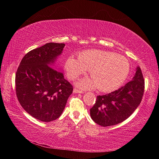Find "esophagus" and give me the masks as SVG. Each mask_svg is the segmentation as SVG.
I'll return each instance as SVG.
<instances>
[{
    "instance_id": "34e87169",
    "label": "esophagus",
    "mask_w": 159,
    "mask_h": 159,
    "mask_svg": "<svg viewBox=\"0 0 159 159\" xmlns=\"http://www.w3.org/2000/svg\"><path fill=\"white\" fill-rule=\"evenodd\" d=\"M74 93H81L82 94V93H83V91L77 89V88H74Z\"/></svg>"
}]
</instances>
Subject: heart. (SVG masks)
I'll return each mask as SVG.
<instances>
[{
    "label": "heart",
    "mask_w": 159,
    "mask_h": 159,
    "mask_svg": "<svg viewBox=\"0 0 159 159\" xmlns=\"http://www.w3.org/2000/svg\"><path fill=\"white\" fill-rule=\"evenodd\" d=\"M64 67L67 76L71 80L90 70L92 79L80 80L77 85L83 89L97 87L102 92L116 90L125 81L130 71V64L125 57L100 50L83 51L79 55V60L69 57Z\"/></svg>",
    "instance_id": "obj_1"
}]
</instances>
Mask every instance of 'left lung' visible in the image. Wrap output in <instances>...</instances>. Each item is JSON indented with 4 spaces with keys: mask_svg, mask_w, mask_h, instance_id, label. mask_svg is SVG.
<instances>
[{
    "mask_svg": "<svg viewBox=\"0 0 159 159\" xmlns=\"http://www.w3.org/2000/svg\"><path fill=\"white\" fill-rule=\"evenodd\" d=\"M144 90L143 74L138 66L133 79L125 85L114 92L97 96L96 102L90 109L91 118L103 127L124 121L139 105Z\"/></svg>",
    "mask_w": 159,
    "mask_h": 159,
    "instance_id": "1",
    "label": "left lung"
}]
</instances>
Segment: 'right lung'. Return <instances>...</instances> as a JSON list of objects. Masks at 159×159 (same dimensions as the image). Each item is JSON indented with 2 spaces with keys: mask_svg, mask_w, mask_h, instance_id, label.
Masks as SVG:
<instances>
[{
  "mask_svg": "<svg viewBox=\"0 0 159 159\" xmlns=\"http://www.w3.org/2000/svg\"><path fill=\"white\" fill-rule=\"evenodd\" d=\"M64 46V43H48L29 51L16 72L18 101L28 114L43 122L60 117L73 92V86L54 66Z\"/></svg>",
  "mask_w": 159,
  "mask_h": 159,
  "instance_id": "obj_1",
  "label": "right lung"
}]
</instances>
